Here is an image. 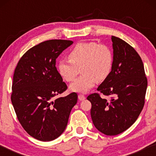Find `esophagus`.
<instances>
[{"label":"esophagus","instance_id":"obj_1","mask_svg":"<svg viewBox=\"0 0 156 156\" xmlns=\"http://www.w3.org/2000/svg\"><path fill=\"white\" fill-rule=\"evenodd\" d=\"M78 99L80 100H83L85 99V96H84V95L83 94H79L78 95Z\"/></svg>","mask_w":156,"mask_h":156}]
</instances>
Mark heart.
Wrapping results in <instances>:
<instances>
[{
  "mask_svg": "<svg viewBox=\"0 0 156 156\" xmlns=\"http://www.w3.org/2000/svg\"><path fill=\"white\" fill-rule=\"evenodd\" d=\"M68 57L69 60H59L58 70L65 81L72 82L81 68L83 75L70 85L71 90L76 92H87L94 87L97 79L101 81L107 78L113 65L112 49L96 42L78 43L69 53Z\"/></svg>",
  "mask_w": 156,
  "mask_h": 156,
  "instance_id": "heart-1",
  "label": "heart"
}]
</instances>
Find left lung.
<instances>
[{
	"instance_id": "left-lung-1",
	"label": "left lung",
	"mask_w": 156,
	"mask_h": 156,
	"mask_svg": "<svg viewBox=\"0 0 156 156\" xmlns=\"http://www.w3.org/2000/svg\"><path fill=\"white\" fill-rule=\"evenodd\" d=\"M113 65L110 74L97 90L87 96L91 103V116L101 133L115 136L136 122L144 105L147 79L143 62L133 47L118 37L112 36Z\"/></svg>"
}]
</instances>
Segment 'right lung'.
<instances>
[{
  "instance_id": "1",
  "label": "right lung",
  "mask_w": 156,
  "mask_h": 156,
  "mask_svg": "<svg viewBox=\"0 0 156 156\" xmlns=\"http://www.w3.org/2000/svg\"><path fill=\"white\" fill-rule=\"evenodd\" d=\"M73 43L67 40H49L34 46L20 58L13 77L11 100L20 125L41 141L59 137L67 125L75 92L56 99L67 89L56 67L63 50Z\"/></svg>"
}]
</instances>
